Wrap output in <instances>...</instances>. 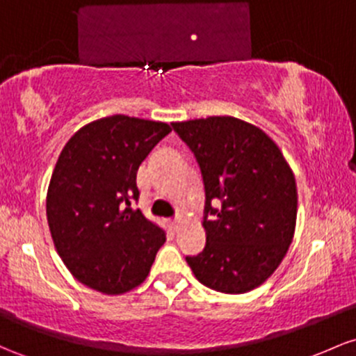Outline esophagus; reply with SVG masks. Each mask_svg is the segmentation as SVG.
Returning <instances> with one entry per match:
<instances>
[{
    "mask_svg": "<svg viewBox=\"0 0 356 356\" xmlns=\"http://www.w3.org/2000/svg\"><path fill=\"white\" fill-rule=\"evenodd\" d=\"M169 226H170V229H174V232H177V229H179V226H181V221H179V220L169 221Z\"/></svg>",
    "mask_w": 356,
    "mask_h": 356,
    "instance_id": "esophagus-1",
    "label": "esophagus"
}]
</instances>
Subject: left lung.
Returning a JSON list of instances; mask_svg holds the SVG:
<instances>
[{
    "mask_svg": "<svg viewBox=\"0 0 356 356\" xmlns=\"http://www.w3.org/2000/svg\"><path fill=\"white\" fill-rule=\"evenodd\" d=\"M206 189V247L187 264L202 286L222 294L260 287L280 265L298 220L294 172L277 143L248 121L208 116L175 121ZM221 202L213 210L210 201Z\"/></svg>",
    "mask_w": 356,
    "mask_h": 356,
    "instance_id": "1",
    "label": "left lung"
}]
</instances>
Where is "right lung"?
<instances>
[{
	"label": "right lung",
	"instance_id": "add662e5",
	"mask_svg": "<svg viewBox=\"0 0 356 356\" xmlns=\"http://www.w3.org/2000/svg\"><path fill=\"white\" fill-rule=\"evenodd\" d=\"M170 124L113 115L84 124L62 148L47 191L54 245L81 284L120 296L147 279L165 232L131 209L136 172Z\"/></svg>",
	"mask_w": 356,
	"mask_h": 356
}]
</instances>
